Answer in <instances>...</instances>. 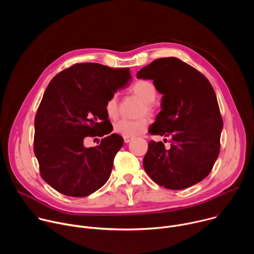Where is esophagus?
<instances>
[{"mask_svg": "<svg viewBox=\"0 0 254 254\" xmlns=\"http://www.w3.org/2000/svg\"><path fill=\"white\" fill-rule=\"evenodd\" d=\"M131 139H132V138H131V137H124V140H125V142H126V143H127V142H129V141H130V140H131Z\"/></svg>", "mask_w": 254, "mask_h": 254, "instance_id": "34e87169", "label": "esophagus"}]
</instances>
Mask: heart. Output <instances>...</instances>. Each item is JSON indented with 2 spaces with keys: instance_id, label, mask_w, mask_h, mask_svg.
Wrapping results in <instances>:
<instances>
[{
  "instance_id": "heart-1",
  "label": "heart",
  "mask_w": 254,
  "mask_h": 254,
  "mask_svg": "<svg viewBox=\"0 0 254 254\" xmlns=\"http://www.w3.org/2000/svg\"><path fill=\"white\" fill-rule=\"evenodd\" d=\"M129 91L142 101L139 115H152L154 113L153 102L157 98V88L149 80H137L130 87ZM104 111L110 119H116L119 116V101L117 95H112L104 103ZM149 121L146 118L138 120H120L115 124L114 129L124 137H134L146 131Z\"/></svg>"
}]
</instances>
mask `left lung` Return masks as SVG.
Masks as SVG:
<instances>
[{"label":"left lung","instance_id":"obj_1","mask_svg":"<svg viewBox=\"0 0 254 254\" xmlns=\"http://www.w3.org/2000/svg\"><path fill=\"white\" fill-rule=\"evenodd\" d=\"M137 78L152 79L163 94L152 134L171 137V148L151 140L143 168L158 185L171 190L191 187L211 172L220 152L223 121L209 80L176 57L160 58L141 68Z\"/></svg>","mask_w":254,"mask_h":254}]
</instances>
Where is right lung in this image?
<instances>
[{
	"instance_id": "add662e5",
	"label": "right lung",
	"mask_w": 254,
	"mask_h": 254,
	"mask_svg": "<svg viewBox=\"0 0 254 254\" xmlns=\"http://www.w3.org/2000/svg\"><path fill=\"white\" fill-rule=\"evenodd\" d=\"M129 78V68L78 63L50 81L35 117L34 153L42 179L59 193L86 197L107 182L124 139L110 134L104 103ZM105 134L99 146L84 147L86 136Z\"/></svg>"
}]
</instances>
